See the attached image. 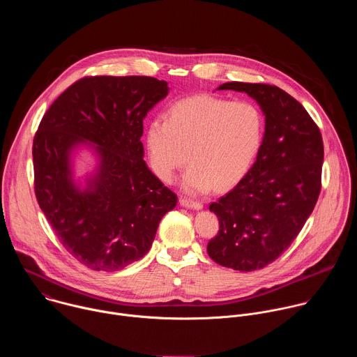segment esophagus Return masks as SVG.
Segmentation results:
<instances>
[{"instance_id":"1","label":"esophagus","mask_w":357,"mask_h":357,"mask_svg":"<svg viewBox=\"0 0 357 357\" xmlns=\"http://www.w3.org/2000/svg\"><path fill=\"white\" fill-rule=\"evenodd\" d=\"M179 203H181V206H183L186 209H193V211L203 209V205L200 202H195V200H190V199H186V197H181Z\"/></svg>"}]
</instances>
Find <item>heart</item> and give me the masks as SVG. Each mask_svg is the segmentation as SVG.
<instances>
[{"instance_id": "b5f03b06", "label": "heart", "mask_w": 357, "mask_h": 357, "mask_svg": "<svg viewBox=\"0 0 357 357\" xmlns=\"http://www.w3.org/2000/svg\"><path fill=\"white\" fill-rule=\"evenodd\" d=\"M264 117L250 101L195 96L178 101L168 119L152 120L145 132L151 168L171 182L188 160L181 186L186 193L227 189L250 171L261 148Z\"/></svg>"}]
</instances>
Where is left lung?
I'll return each mask as SVG.
<instances>
[{"label":"left lung","instance_id":"obj_1","mask_svg":"<svg viewBox=\"0 0 357 357\" xmlns=\"http://www.w3.org/2000/svg\"><path fill=\"white\" fill-rule=\"evenodd\" d=\"M218 90L245 93L260 106L266 127L256 162L209 211L219 233L209 257L237 271L264 268L289 247L321 192L324 144L308 112L277 86L230 82Z\"/></svg>","mask_w":357,"mask_h":357}]
</instances>
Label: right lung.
<instances>
[{
	"label": "right lung",
	"instance_id": "add662e5",
	"mask_svg": "<svg viewBox=\"0 0 357 357\" xmlns=\"http://www.w3.org/2000/svg\"><path fill=\"white\" fill-rule=\"evenodd\" d=\"M169 93L148 76L84 77L45 113L33 138L39 208L72 256L94 271L142 259L176 195L144 161L142 121ZM82 151L93 160L79 176Z\"/></svg>",
	"mask_w": 357,
	"mask_h": 357
}]
</instances>
